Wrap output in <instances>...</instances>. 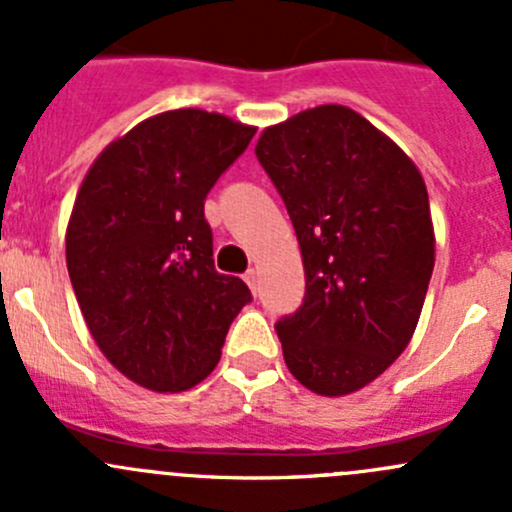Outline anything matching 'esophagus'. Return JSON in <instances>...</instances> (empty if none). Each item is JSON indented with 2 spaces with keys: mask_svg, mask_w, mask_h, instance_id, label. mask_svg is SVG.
Returning a JSON list of instances; mask_svg holds the SVG:
<instances>
[{
  "mask_svg": "<svg viewBox=\"0 0 512 512\" xmlns=\"http://www.w3.org/2000/svg\"><path fill=\"white\" fill-rule=\"evenodd\" d=\"M245 282H247V287L252 289V294H257V272L255 270L245 272Z\"/></svg>",
  "mask_w": 512,
  "mask_h": 512,
  "instance_id": "obj_1",
  "label": "esophagus"
}]
</instances>
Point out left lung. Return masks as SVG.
Here are the masks:
<instances>
[{
  "label": "left lung",
  "mask_w": 512,
  "mask_h": 512,
  "mask_svg": "<svg viewBox=\"0 0 512 512\" xmlns=\"http://www.w3.org/2000/svg\"><path fill=\"white\" fill-rule=\"evenodd\" d=\"M287 205L304 302L277 324L287 369L319 396L379 379L409 347L436 262L416 163L339 103L267 126L255 146Z\"/></svg>",
  "instance_id": "obj_1"
}]
</instances>
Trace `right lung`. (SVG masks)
Here are the masks:
<instances>
[{"instance_id": "right-lung-1", "label": "right lung", "mask_w": 512, "mask_h": 512, "mask_svg": "<svg viewBox=\"0 0 512 512\" xmlns=\"http://www.w3.org/2000/svg\"><path fill=\"white\" fill-rule=\"evenodd\" d=\"M257 128L175 108L146 118L91 163L66 225V267L91 337L126 379L160 394L218 366L250 302L220 275L203 205Z\"/></svg>"}]
</instances>
